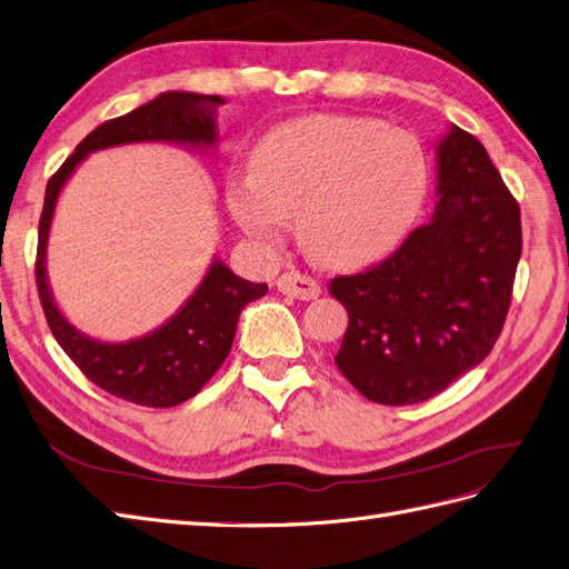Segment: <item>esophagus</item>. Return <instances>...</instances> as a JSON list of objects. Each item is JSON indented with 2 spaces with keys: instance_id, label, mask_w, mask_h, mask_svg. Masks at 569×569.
Here are the masks:
<instances>
[{
  "instance_id": "34e87169",
  "label": "esophagus",
  "mask_w": 569,
  "mask_h": 569,
  "mask_svg": "<svg viewBox=\"0 0 569 569\" xmlns=\"http://www.w3.org/2000/svg\"><path fill=\"white\" fill-rule=\"evenodd\" d=\"M277 289H280L282 295L301 299V301H311L321 295V284H318L313 277L301 274V272H284L277 277Z\"/></svg>"
}]
</instances>
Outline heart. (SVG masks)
Listing matches in <instances>:
<instances>
[{
  "instance_id": "obj_1",
  "label": "heart",
  "mask_w": 569,
  "mask_h": 569,
  "mask_svg": "<svg viewBox=\"0 0 569 569\" xmlns=\"http://www.w3.org/2000/svg\"><path fill=\"white\" fill-rule=\"evenodd\" d=\"M427 183L425 149L412 134L371 118L309 116L262 137L227 204L258 246L280 241L297 214L299 241L316 262L359 268L403 241Z\"/></svg>"
}]
</instances>
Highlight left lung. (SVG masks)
<instances>
[{
    "label": "left lung",
    "instance_id": "8db88e82",
    "mask_svg": "<svg viewBox=\"0 0 569 569\" xmlns=\"http://www.w3.org/2000/svg\"><path fill=\"white\" fill-rule=\"evenodd\" d=\"M519 256L517 200L476 137L449 124L432 219L379 266L332 277L330 295L350 316L338 369L373 403L441 393L500 338Z\"/></svg>",
    "mask_w": 569,
    "mask_h": 569
}]
</instances>
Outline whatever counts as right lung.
<instances>
[{
    "mask_svg": "<svg viewBox=\"0 0 569 569\" xmlns=\"http://www.w3.org/2000/svg\"><path fill=\"white\" fill-rule=\"evenodd\" d=\"M221 96L190 91H166L132 113L106 120L79 142L60 171L48 180L46 204L38 224L36 282L48 326L67 357L96 386L118 398L147 408H171L196 396L224 362L237 323L246 303L266 297L268 284L248 282L233 274L219 258L202 277L196 292L169 321L142 338L124 342L96 340L77 326L54 303L48 282V237L64 183L91 151L137 142H169L192 149L217 147V108Z\"/></svg>",
    "mask_w": 569,
    "mask_h": 569,
    "instance_id": "1",
    "label": "right lung"
}]
</instances>
